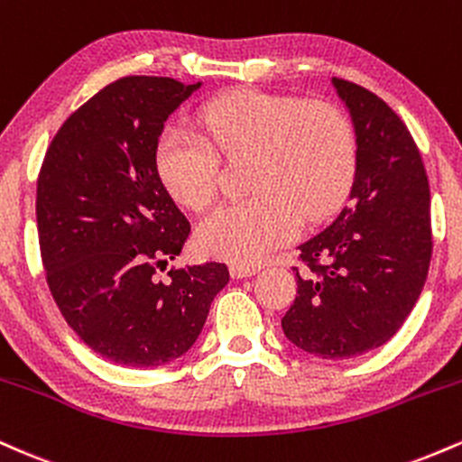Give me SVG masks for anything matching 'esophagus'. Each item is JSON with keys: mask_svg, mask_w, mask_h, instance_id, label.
<instances>
[{"mask_svg": "<svg viewBox=\"0 0 462 462\" xmlns=\"http://www.w3.org/2000/svg\"><path fill=\"white\" fill-rule=\"evenodd\" d=\"M230 273H232V278H236V280H243V278H252V275L256 273V267H252V264L232 263V264H230Z\"/></svg>", "mask_w": 462, "mask_h": 462, "instance_id": "esophagus-1", "label": "esophagus"}]
</instances>
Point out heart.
Returning <instances> with one entry per match:
<instances>
[{
	"label": "heart",
	"mask_w": 462,
	"mask_h": 462,
	"mask_svg": "<svg viewBox=\"0 0 462 462\" xmlns=\"http://www.w3.org/2000/svg\"><path fill=\"white\" fill-rule=\"evenodd\" d=\"M199 121L206 139L182 121L158 139L156 167L169 193L189 208H206L219 184L217 152H252L247 189L256 190L199 221L206 256L258 263L298 235L301 217L321 219L352 187L356 139L337 106L249 88L210 99Z\"/></svg>",
	"instance_id": "obj_1"
}]
</instances>
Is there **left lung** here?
<instances>
[{"label":"left lung","instance_id":"1","mask_svg":"<svg viewBox=\"0 0 462 462\" xmlns=\"http://www.w3.org/2000/svg\"><path fill=\"white\" fill-rule=\"evenodd\" d=\"M356 134L349 204L300 245L306 264L282 317L295 347L354 358L384 346L421 295L432 256L430 187L404 121L378 95L332 78Z\"/></svg>","mask_w":462,"mask_h":462}]
</instances>
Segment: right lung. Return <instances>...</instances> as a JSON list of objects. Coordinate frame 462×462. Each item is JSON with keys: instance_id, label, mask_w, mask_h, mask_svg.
<instances>
[{"instance_id": "right-lung-1", "label": "right lung", "mask_w": 462, "mask_h": 462, "mask_svg": "<svg viewBox=\"0 0 462 462\" xmlns=\"http://www.w3.org/2000/svg\"><path fill=\"white\" fill-rule=\"evenodd\" d=\"M198 84L128 76L79 106L47 147L36 182L41 258L71 330L110 363L161 367L198 341L224 263L156 269L180 256L190 224L164 189L156 145Z\"/></svg>"}]
</instances>
